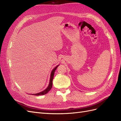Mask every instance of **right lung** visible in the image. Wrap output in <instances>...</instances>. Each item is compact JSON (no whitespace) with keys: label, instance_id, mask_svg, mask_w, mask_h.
I'll list each match as a JSON object with an SVG mask.
<instances>
[{"label":"right lung","instance_id":"obj_1","mask_svg":"<svg viewBox=\"0 0 121 121\" xmlns=\"http://www.w3.org/2000/svg\"><path fill=\"white\" fill-rule=\"evenodd\" d=\"M59 65H57V66L54 68L53 69V70L52 72V73H51V75H50V82H49V85L48 86V87L47 88L43 90V91L41 92H39L38 93H36V94H33L32 95H36V96H37V95H44L46 93H48L49 92V91L50 90V89H52V80L53 79V76H54V72L56 71V69H57V68L58 67V66Z\"/></svg>","mask_w":121,"mask_h":121}]
</instances>
